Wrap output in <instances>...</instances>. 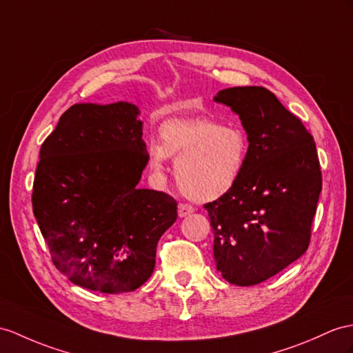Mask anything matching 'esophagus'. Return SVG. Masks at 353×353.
Returning <instances> with one entry per match:
<instances>
[{
    "label": "esophagus",
    "mask_w": 353,
    "mask_h": 353,
    "mask_svg": "<svg viewBox=\"0 0 353 353\" xmlns=\"http://www.w3.org/2000/svg\"><path fill=\"white\" fill-rule=\"evenodd\" d=\"M194 212V206L190 205V203H185V202H181L178 205V216L179 217H185L188 216V214Z\"/></svg>",
    "instance_id": "34e87169"
}]
</instances>
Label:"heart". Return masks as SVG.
<instances>
[{
  "instance_id": "1",
  "label": "heart",
  "mask_w": 353,
  "mask_h": 353,
  "mask_svg": "<svg viewBox=\"0 0 353 353\" xmlns=\"http://www.w3.org/2000/svg\"><path fill=\"white\" fill-rule=\"evenodd\" d=\"M248 141L243 128L210 117L166 119L159 142L148 145L154 172H163L168 157L176 159L174 174L181 192L194 201H214L228 193L245 168Z\"/></svg>"
}]
</instances>
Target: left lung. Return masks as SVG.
Masks as SVG:
<instances>
[{
	"label": "left lung",
	"mask_w": 353,
	"mask_h": 353,
	"mask_svg": "<svg viewBox=\"0 0 353 353\" xmlns=\"http://www.w3.org/2000/svg\"><path fill=\"white\" fill-rule=\"evenodd\" d=\"M214 100L239 115L248 139L238 183L205 203L217 271L232 285L253 286L303 256L322 190L313 136L263 87L221 90Z\"/></svg>",
	"instance_id": "obj_1"
}]
</instances>
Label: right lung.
<instances>
[{
	"label": "right lung",
	"instance_id": "add662e5",
	"mask_svg": "<svg viewBox=\"0 0 353 353\" xmlns=\"http://www.w3.org/2000/svg\"><path fill=\"white\" fill-rule=\"evenodd\" d=\"M137 115L127 101L68 108L34 178V217L57 270L101 294L141 288L176 220L174 197L137 187L148 163Z\"/></svg>",
	"mask_w": 353,
	"mask_h": 353
}]
</instances>
